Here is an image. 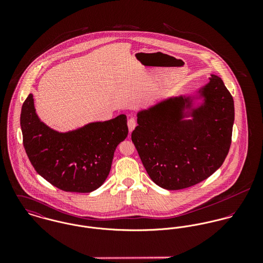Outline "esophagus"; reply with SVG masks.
I'll list each match as a JSON object with an SVG mask.
<instances>
[{
	"label": "esophagus",
	"mask_w": 263,
	"mask_h": 263,
	"mask_svg": "<svg viewBox=\"0 0 263 263\" xmlns=\"http://www.w3.org/2000/svg\"><path fill=\"white\" fill-rule=\"evenodd\" d=\"M127 126H128L129 132H133V130L136 128V126H137V120H136V118H134V117L129 118L128 121H127Z\"/></svg>",
	"instance_id": "esophagus-1"
}]
</instances>
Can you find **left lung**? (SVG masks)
Listing matches in <instances>:
<instances>
[{"instance_id":"obj_1","label":"left lung","mask_w":263,"mask_h":263,"mask_svg":"<svg viewBox=\"0 0 263 263\" xmlns=\"http://www.w3.org/2000/svg\"><path fill=\"white\" fill-rule=\"evenodd\" d=\"M137 117L132 141L151 179L164 189L203 181L230 150L234 100L219 76L212 74L194 93L163 99Z\"/></svg>"}]
</instances>
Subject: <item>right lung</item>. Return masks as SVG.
I'll return each mask as SVG.
<instances>
[{
    "instance_id": "add662e5",
    "label": "right lung",
    "mask_w": 263,
    "mask_h": 263,
    "mask_svg": "<svg viewBox=\"0 0 263 263\" xmlns=\"http://www.w3.org/2000/svg\"><path fill=\"white\" fill-rule=\"evenodd\" d=\"M125 114L93 121L68 132L45 124L36 113L33 95L20 115L23 145L38 174L68 192H92L106 180L118 144L128 134Z\"/></svg>"
}]
</instances>
